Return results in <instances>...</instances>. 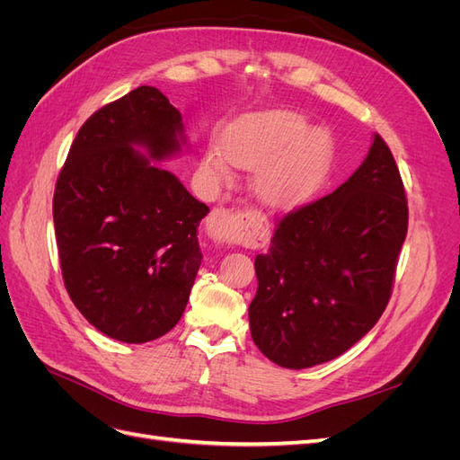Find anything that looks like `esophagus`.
<instances>
[{"mask_svg":"<svg viewBox=\"0 0 460 460\" xmlns=\"http://www.w3.org/2000/svg\"><path fill=\"white\" fill-rule=\"evenodd\" d=\"M267 225L264 217L257 213L230 211V208H215L205 220V232L208 238L218 243H225L230 238H243V235H253L259 230L258 222Z\"/></svg>","mask_w":460,"mask_h":460,"instance_id":"esophagus-1","label":"esophagus"}]
</instances>
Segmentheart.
I'll return each mask as SVG.
<instances>
[{
	"label": "heart",
	"mask_w": 460,
	"mask_h": 460,
	"mask_svg": "<svg viewBox=\"0 0 460 460\" xmlns=\"http://www.w3.org/2000/svg\"><path fill=\"white\" fill-rule=\"evenodd\" d=\"M201 161L205 176L222 182L235 166H257L255 190L270 205L296 203L316 186L332 157V137L307 128V119L288 109L261 111L230 122Z\"/></svg>",
	"instance_id": "1"
}]
</instances>
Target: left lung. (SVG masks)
<instances>
[{"instance_id":"obj_1","label":"left lung","mask_w":460,"mask_h":460,"mask_svg":"<svg viewBox=\"0 0 460 460\" xmlns=\"http://www.w3.org/2000/svg\"><path fill=\"white\" fill-rule=\"evenodd\" d=\"M409 226L405 188L380 134L336 191L278 220L255 257L252 338L284 368L340 357L378 323L392 297Z\"/></svg>"}]
</instances>
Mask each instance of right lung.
Segmentation results:
<instances>
[{"label": "right lung", "instance_id": "1", "mask_svg": "<svg viewBox=\"0 0 460 460\" xmlns=\"http://www.w3.org/2000/svg\"><path fill=\"white\" fill-rule=\"evenodd\" d=\"M184 144L180 111L140 86L82 124L55 184L65 288L92 326L124 343L172 330L199 270L198 226L208 207L152 161Z\"/></svg>", "mask_w": 460, "mask_h": 460}]
</instances>
